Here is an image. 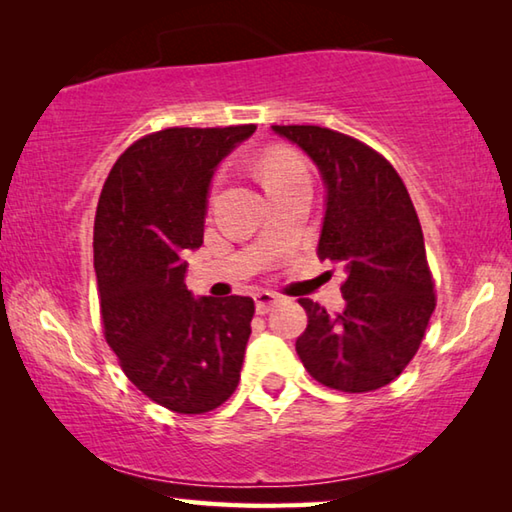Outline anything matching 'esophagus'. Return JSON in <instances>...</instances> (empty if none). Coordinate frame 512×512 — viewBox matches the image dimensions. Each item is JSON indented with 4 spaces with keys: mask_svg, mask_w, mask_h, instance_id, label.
<instances>
[{
    "mask_svg": "<svg viewBox=\"0 0 512 512\" xmlns=\"http://www.w3.org/2000/svg\"><path fill=\"white\" fill-rule=\"evenodd\" d=\"M277 302H280V296H277V293H273V291H259L257 296H255V309H257V314H268V311H271Z\"/></svg>",
    "mask_w": 512,
    "mask_h": 512,
    "instance_id": "1",
    "label": "esophagus"
}]
</instances>
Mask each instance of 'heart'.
<instances>
[{
    "mask_svg": "<svg viewBox=\"0 0 512 512\" xmlns=\"http://www.w3.org/2000/svg\"><path fill=\"white\" fill-rule=\"evenodd\" d=\"M259 176H262L264 187L271 189L275 185L305 178L307 173L296 153H291L287 149H275L259 160Z\"/></svg>",
    "mask_w": 512,
    "mask_h": 512,
    "instance_id": "obj_1",
    "label": "heart"
}]
</instances>
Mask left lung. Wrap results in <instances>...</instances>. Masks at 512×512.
<instances>
[{"label":"left lung","instance_id":"1","mask_svg":"<svg viewBox=\"0 0 512 512\" xmlns=\"http://www.w3.org/2000/svg\"><path fill=\"white\" fill-rule=\"evenodd\" d=\"M325 185L318 259L345 266L341 314L300 298L296 352L311 377L343 393L391 384L418 352L436 309L422 228L402 178L377 151L320 126H271Z\"/></svg>","mask_w":512,"mask_h":512}]
</instances>
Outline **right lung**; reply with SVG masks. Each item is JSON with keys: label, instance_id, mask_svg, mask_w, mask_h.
I'll use <instances>...</instances> for the list:
<instances>
[{"label": "right lung", "instance_id": "obj_1", "mask_svg": "<svg viewBox=\"0 0 512 512\" xmlns=\"http://www.w3.org/2000/svg\"><path fill=\"white\" fill-rule=\"evenodd\" d=\"M255 128L146 135L115 162L99 198L94 273L103 332L126 377L169 411H212L239 384L255 302L194 298L185 255L203 244L216 169Z\"/></svg>", "mask_w": 512, "mask_h": 512}]
</instances>
